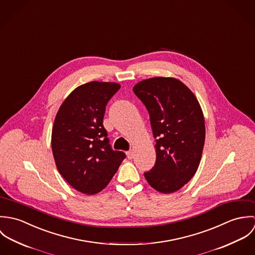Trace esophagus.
<instances>
[{
    "label": "esophagus",
    "mask_w": 255,
    "mask_h": 255,
    "mask_svg": "<svg viewBox=\"0 0 255 255\" xmlns=\"http://www.w3.org/2000/svg\"><path fill=\"white\" fill-rule=\"evenodd\" d=\"M127 157H128V159H131V158L133 157V152H132V151H128V152H127Z\"/></svg>",
    "instance_id": "34e87169"
}]
</instances>
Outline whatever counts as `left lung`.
Returning a JSON list of instances; mask_svg holds the SVG:
<instances>
[{
	"label": "left lung",
	"instance_id": "1",
	"mask_svg": "<svg viewBox=\"0 0 255 255\" xmlns=\"http://www.w3.org/2000/svg\"><path fill=\"white\" fill-rule=\"evenodd\" d=\"M149 113L156 162L144 173L157 191L172 193L196 173L205 141L201 107L190 89L174 77H152L133 87Z\"/></svg>",
	"mask_w": 255,
	"mask_h": 255
}]
</instances>
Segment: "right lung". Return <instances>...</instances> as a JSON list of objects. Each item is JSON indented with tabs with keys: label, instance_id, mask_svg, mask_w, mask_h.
Returning <instances> with one entry per match:
<instances>
[{
	"label": "right lung",
	"instance_id": "right-lung-1",
	"mask_svg": "<svg viewBox=\"0 0 255 255\" xmlns=\"http://www.w3.org/2000/svg\"><path fill=\"white\" fill-rule=\"evenodd\" d=\"M121 88L91 81L76 87L61 105L52 129L58 171L76 190L93 195L104 189L126 154L114 151L103 119L107 103Z\"/></svg>",
	"mask_w": 255,
	"mask_h": 255
}]
</instances>
